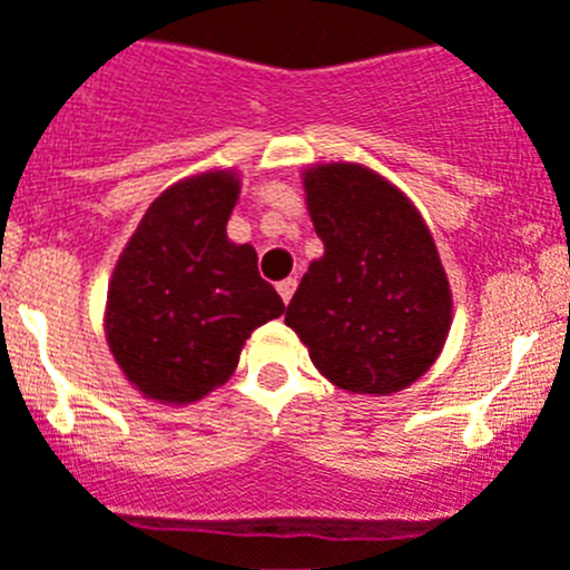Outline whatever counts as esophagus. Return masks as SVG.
Wrapping results in <instances>:
<instances>
[{
	"label": "esophagus",
	"instance_id": "1",
	"mask_svg": "<svg viewBox=\"0 0 570 570\" xmlns=\"http://www.w3.org/2000/svg\"><path fill=\"white\" fill-rule=\"evenodd\" d=\"M295 286H297V281H295V278L281 281V284H278V295H281V301L289 303V301H292V295H295Z\"/></svg>",
	"mask_w": 570,
	"mask_h": 570
}]
</instances>
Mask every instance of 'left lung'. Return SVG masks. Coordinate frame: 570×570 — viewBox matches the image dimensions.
I'll list each match as a JSON object with an SVG mask.
<instances>
[{"instance_id":"obj_1","label":"left lung","mask_w":570,"mask_h":570,"mask_svg":"<svg viewBox=\"0 0 570 570\" xmlns=\"http://www.w3.org/2000/svg\"><path fill=\"white\" fill-rule=\"evenodd\" d=\"M323 242L286 306L315 368L348 393L387 396L439 360L453 292L416 205L357 163L303 171Z\"/></svg>"}]
</instances>
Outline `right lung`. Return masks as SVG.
<instances>
[{
	"label": "right lung",
	"instance_id": "right-lung-1",
	"mask_svg": "<svg viewBox=\"0 0 570 570\" xmlns=\"http://www.w3.org/2000/svg\"><path fill=\"white\" fill-rule=\"evenodd\" d=\"M236 171L163 190L124 247L106 295V340L126 380L159 405L225 385L249 334L284 315L249 244L227 238Z\"/></svg>",
	"mask_w": 570,
	"mask_h": 570
}]
</instances>
